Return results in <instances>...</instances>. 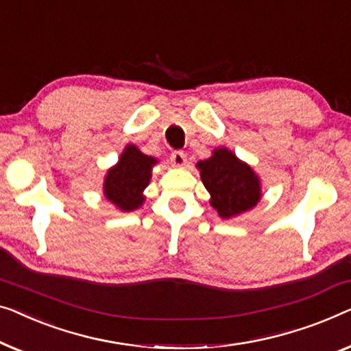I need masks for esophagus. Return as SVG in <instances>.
<instances>
[{
  "mask_svg": "<svg viewBox=\"0 0 351 351\" xmlns=\"http://www.w3.org/2000/svg\"><path fill=\"white\" fill-rule=\"evenodd\" d=\"M171 163L174 165V166H177V167H182V166L186 163V155L184 154V152H180V150L172 152V154H171Z\"/></svg>",
  "mask_w": 351,
  "mask_h": 351,
  "instance_id": "34e87169",
  "label": "esophagus"
}]
</instances>
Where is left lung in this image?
Masks as SVG:
<instances>
[{"instance_id":"left-lung-1","label":"left lung","mask_w":351,"mask_h":351,"mask_svg":"<svg viewBox=\"0 0 351 351\" xmlns=\"http://www.w3.org/2000/svg\"><path fill=\"white\" fill-rule=\"evenodd\" d=\"M196 167L210 193V206L221 218L250 210L261 199V184L255 171L225 147L213 150L210 158L199 161Z\"/></svg>"}]
</instances>
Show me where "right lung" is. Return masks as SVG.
Returning a JSON list of instances; mask_svg holds the SVG:
<instances>
[{
    "mask_svg": "<svg viewBox=\"0 0 351 351\" xmlns=\"http://www.w3.org/2000/svg\"><path fill=\"white\" fill-rule=\"evenodd\" d=\"M154 156L144 155L136 145H126L119 163L108 171L104 179V196L123 212L136 210L142 206V195L152 179Z\"/></svg>",
    "mask_w": 351,
    "mask_h": 351,
    "instance_id": "1",
    "label": "right lung"
}]
</instances>
